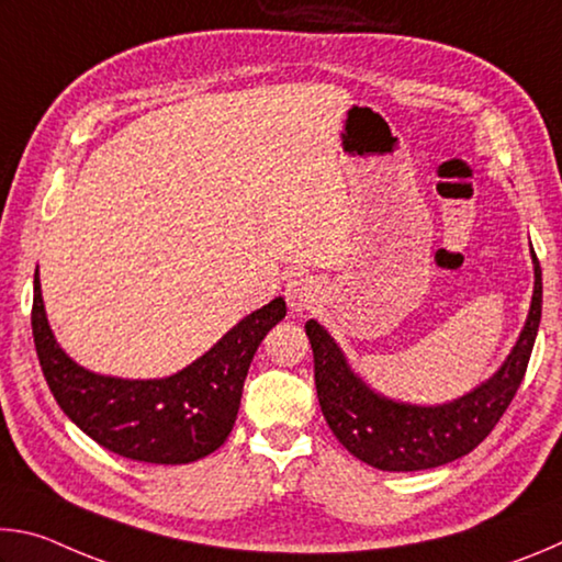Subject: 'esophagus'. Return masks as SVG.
<instances>
[{
	"label": "esophagus",
	"instance_id": "34e87169",
	"mask_svg": "<svg viewBox=\"0 0 562 562\" xmlns=\"http://www.w3.org/2000/svg\"><path fill=\"white\" fill-rule=\"evenodd\" d=\"M284 294H288L290 307L302 315V312H307L312 304L317 302V284L312 278H302V274H297V278L288 282Z\"/></svg>",
	"mask_w": 562,
	"mask_h": 562
}]
</instances>
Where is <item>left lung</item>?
<instances>
[{
	"label": "left lung",
	"mask_w": 562,
	"mask_h": 562,
	"mask_svg": "<svg viewBox=\"0 0 562 562\" xmlns=\"http://www.w3.org/2000/svg\"><path fill=\"white\" fill-rule=\"evenodd\" d=\"M532 265L536 290L528 322L506 364L486 384L443 406H408L376 396L349 372L335 339L310 319L304 329L315 355L317 398L339 443L359 461L382 471L436 469L471 453L496 429L526 376L543 307V278L536 252Z\"/></svg>",
	"instance_id": "8db88e82"
}]
</instances>
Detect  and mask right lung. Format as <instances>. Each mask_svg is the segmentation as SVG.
<instances>
[{"label":"right lung","mask_w":562,"mask_h":562,"mask_svg":"<svg viewBox=\"0 0 562 562\" xmlns=\"http://www.w3.org/2000/svg\"><path fill=\"white\" fill-rule=\"evenodd\" d=\"M284 312V300H272L183 372L128 382L91 374L64 355L46 322L34 272L32 335L56 404L83 434L133 461L188 463L213 453L233 431L250 361Z\"/></svg>","instance_id":"obj_1"}]
</instances>
